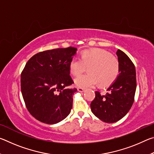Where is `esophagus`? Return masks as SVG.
<instances>
[{
  "mask_svg": "<svg viewBox=\"0 0 154 154\" xmlns=\"http://www.w3.org/2000/svg\"><path fill=\"white\" fill-rule=\"evenodd\" d=\"M77 90H78V92H83L85 91V90L82 88H78Z\"/></svg>",
  "mask_w": 154,
  "mask_h": 154,
  "instance_id": "34e87169",
  "label": "esophagus"
}]
</instances>
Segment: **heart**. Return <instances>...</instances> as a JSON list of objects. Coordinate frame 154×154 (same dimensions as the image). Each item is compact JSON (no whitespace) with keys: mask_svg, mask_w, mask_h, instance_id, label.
<instances>
[{"mask_svg":"<svg viewBox=\"0 0 154 154\" xmlns=\"http://www.w3.org/2000/svg\"><path fill=\"white\" fill-rule=\"evenodd\" d=\"M88 67L89 73L81 75L75 79L77 87H94L100 82L102 86L113 83L119 74V62L109 52L96 48L84 51L79 58H72L69 69L75 76L82 74Z\"/></svg>","mask_w":154,"mask_h":154,"instance_id":"b5f03b06","label":"heart"}]
</instances>
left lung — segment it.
Masks as SVG:
<instances>
[{
  "instance_id": "obj_1",
  "label": "left lung",
  "mask_w": 154,
  "mask_h": 154,
  "mask_svg": "<svg viewBox=\"0 0 154 154\" xmlns=\"http://www.w3.org/2000/svg\"><path fill=\"white\" fill-rule=\"evenodd\" d=\"M119 62L118 77L106 90L105 95L96 91V97L90 104L96 117L106 123H114L123 118L131 108L137 88L136 69L124 51H116Z\"/></svg>"
}]
</instances>
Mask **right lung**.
<instances>
[{"mask_svg": "<svg viewBox=\"0 0 154 154\" xmlns=\"http://www.w3.org/2000/svg\"><path fill=\"white\" fill-rule=\"evenodd\" d=\"M69 47L39 52L26 64L21 74V90L30 113L48 124L61 122L72 107L77 89L70 76L69 62L77 53Z\"/></svg>", "mask_w": 154, "mask_h": 154, "instance_id": "1", "label": "right lung"}]
</instances>
